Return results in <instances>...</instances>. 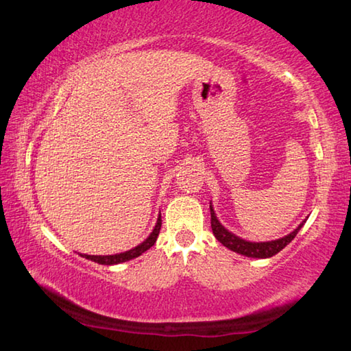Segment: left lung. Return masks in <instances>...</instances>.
<instances>
[{
    "label": "left lung",
    "mask_w": 351,
    "mask_h": 351,
    "mask_svg": "<svg viewBox=\"0 0 351 351\" xmlns=\"http://www.w3.org/2000/svg\"><path fill=\"white\" fill-rule=\"evenodd\" d=\"M210 210H211V228L214 236H216L217 241L234 253L243 254L247 257H256V259H267V257H273L274 254H278L280 250H284L288 243H290L296 234L299 232V230L304 226V222L300 223L296 230L290 234L278 239V241H271V242H248L243 241V239L237 237L236 234H232L225 226L219 222L216 217V213L213 210V205L210 204Z\"/></svg>",
    "instance_id": "left-lung-1"
}]
</instances>
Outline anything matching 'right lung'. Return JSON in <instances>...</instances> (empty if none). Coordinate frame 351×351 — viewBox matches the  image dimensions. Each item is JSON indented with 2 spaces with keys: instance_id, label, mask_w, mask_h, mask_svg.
<instances>
[{
  "instance_id": "add662e5",
  "label": "right lung",
  "mask_w": 351,
  "mask_h": 351,
  "mask_svg": "<svg viewBox=\"0 0 351 351\" xmlns=\"http://www.w3.org/2000/svg\"><path fill=\"white\" fill-rule=\"evenodd\" d=\"M160 228H162V214H158V219H157V223L154 226L152 232L149 234V237L146 239L145 242H141L137 247L125 251V253H120V254H112V256H89V254H82L86 259H89L92 262H97V263H101V265H117V263H121V262H126V261H131L135 259V257H138L145 253L146 250H149L154 243H156L157 237H158V232Z\"/></svg>"
}]
</instances>
